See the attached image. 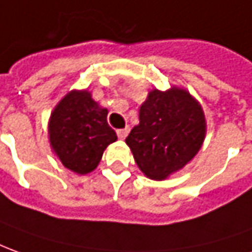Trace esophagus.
I'll return each instance as SVG.
<instances>
[{"label":"esophagus","instance_id":"esophagus-1","mask_svg":"<svg viewBox=\"0 0 252 252\" xmlns=\"http://www.w3.org/2000/svg\"><path fill=\"white\" fill-rule=\"evenodd\" d=\"M129 131H130V127L129 126H126L125 129L116 130V134H118V137H119L121 140H123V138H126V136L129 134Z\"/></svg>","mask_w":252,"mask_h":252}]
</instances>
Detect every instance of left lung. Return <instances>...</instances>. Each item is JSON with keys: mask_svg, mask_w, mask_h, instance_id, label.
I'll list each match as a JSON object with an SVG mask.
<instances>
[{"mask_svg": "<svg viewBox=\"0 0 252 252\" xmlns=\"http://www.w3.org/2000/svg\"><path fill=\"white\" fill-rule=\"evenodd\" d=\"M206 134L202 107L187 90H152L140 108V125L126 138L137 166L164 180L197 154Z\"/></svg>", "mask_w": 252, "mask_h": 252, "instance_id": "1", "label": "left lung"}]
</instances>
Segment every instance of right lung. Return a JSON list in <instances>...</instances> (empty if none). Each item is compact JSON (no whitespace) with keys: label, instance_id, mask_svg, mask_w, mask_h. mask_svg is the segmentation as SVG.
Instances as JSON below:
<instances>
[{"label":"right lung","instance_id":"1","mask_svg":"<svg viewBox=\"0 0 252 252\" xmlns=\"http://www.w3.org/2000/svg\"><path fill=\"white\" fill-rule=\"evenodd\" d=\"M107 114L86 90L71 92L57 104L50 116L49 137L64 167L78 174L96 169L104 149L116 141Z\"/></svg>","mask_w":252,"mask_h":252}]
</instances>
